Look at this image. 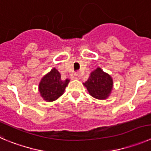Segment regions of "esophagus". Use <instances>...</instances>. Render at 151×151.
Wrapping results in <instances>:
<instances>
[{
    "mask_svg": "<svg viewBox=\"0 0 151 151\" xmlns=\"http://www.w3.org/2000/svg\"><path fill=\"white\" fill-rule=\"evenodd\" d=\"M71 80H79L80 78V75L78 73H74L71 76Z\"/></svg>",
    "mask_w": 151,
    "mask_h": 151,
    "instance_id": "obj_1",
    "label": "esophagus"
}]
</instances>
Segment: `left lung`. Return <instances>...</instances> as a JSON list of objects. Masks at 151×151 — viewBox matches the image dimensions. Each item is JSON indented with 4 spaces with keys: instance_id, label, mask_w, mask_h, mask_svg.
Wrapping results in <instances>:
<instances>
[{
    "instance_id": "obj_1",
    "label": "left lung",
    "mask_w": 151,
    "mask_h": 151,
    "mask_svg": "<svg viewBox=\"0 0 151 151\" xmlns=\"http://www.w3.org/2000/svg\"><path fill=\"white\" fill-rule=\"evenodd\" d=\"M83 85L87 88L90 95L100 100L106 99L112 91V79L101 68H98L91 73L86 82Z\"/></svg>"
}]
</instances>
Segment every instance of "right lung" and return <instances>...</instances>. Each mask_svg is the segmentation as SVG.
<instances>
[{
    "label": "right lung",
    "instance_id": "1",
    "mask_svg": "<svg viewBox=\"0 0 151 151\" xmlns=\"http://www.w3.org/2000/svg\"><path fill=\"white\" fill-rule=\"evenodd\" d=\"M70 80H63L61 74L56 68H53L46 74L39 83V91L44 100L51 102L60 98Z\"/></svg>",
    "mask_w": 151,
    "mask_h": 151
}]
</instances>
